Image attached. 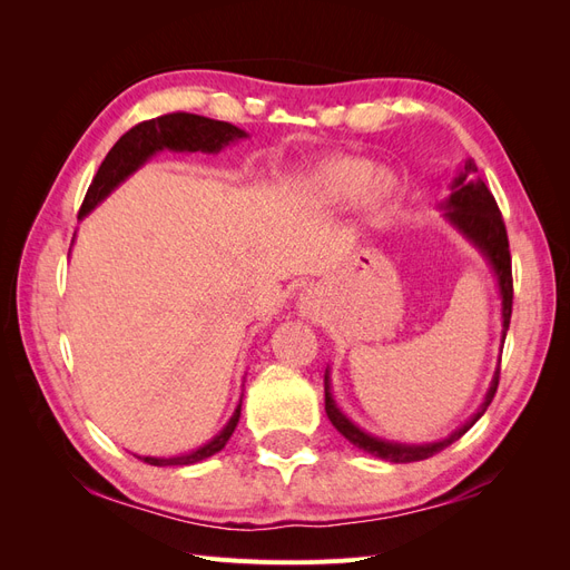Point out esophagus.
Segmentation results:
<instances>
[{"label": "esophagus", "instance_id": "esophagus-1", "mask_svg": "<svg viewBox=\"0 0 570 570\" xmlns=\"http://www.w3.org/2000/svg\"><path fill=\"white\" fill-rule=\"evenodd\" d=\"M316 295H314V292L312 289H308V292H304V295L299 297V308H302V314H306V316H312L314 312H316Z\"/></svg>", "mask_w": 570, "mask_h": 570}]
</instances>
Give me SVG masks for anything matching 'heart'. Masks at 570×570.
Returning a JSON list of instances; mask_svg holds the SVG:
<instances>
[{
  "label": "heart",
  "instance_id": "b5f03b06",
  "mask_svg": "<svg viewBox=\"0 0 570 570\" xmlns=\"http://www.w3.org/2000/svg\"><path fill=\"white\" fill-rule=\"evenodd\" d=\"M302 189L323 206H342L358 197L366 212L381 214L396 197V180L387 170H373V164L361 157H333L306 174Z\"/></svg>",
  "mask_w": 570,
  "mask_h": 570
}]
</instances>
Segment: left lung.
Listing matches in <instances>:
<instances>
[{
	"label": "left lung",
	"mask_w": 570,
	"mask_h": 570,
	"mask_svg": "<svg viewBox=\"0 0 570 570\" xmlns=\"http://www.w3.org/2000/svg\"><path fill=\"white\" fill-rule=\"evenodd\" d=\"M478 166L475 161H465L459 174L452 180V195L446 197L440 209L444 212V220L454 226L469 243L482 254L488 266L492 268L497 287H499V299H502V344L507 340V331L511 323V304H513V281H511V254H509V237L502 214H499V206L488 189V185L482 183L478 176ZM499 385V366L492 375L490 390L485 392V400H482L480 409L473 413V416L465 421L461 428H456L450 438L438 440V442H423V444H404V442H392L375 438L366 430H361L356 423H352L347 416H344L342 409L335 404L333 392H331V368H325L323 375V387H325V413L331 423L337 428V433L342 438H347L358 450H364L377 459H385L392 463H409V461H423L428 456H433L442 452L444 446H450L456 442L463 433L475 425V421L488 411L492 396Z\"/></svg>",
	"instance_id": "obj_1"
}]
</instances>
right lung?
I'll return each mask as SVG.
<instances>
[{
	"label": "right lung",
	"mask_w": 570,
	"mask_h": 570,
	"mask_svg": "<svg viewBox=\"0 0 570 570\" xmlns=\"http://www.w3.org/2000/svg\"><path fill=\"white\" fill-rule=\"evenodd\" d=\"M245 137L249 135L243 128L226 124V120H214V118L185 114V111L142 120V124H137L120 137L107 154V159L101 161L97 176L88 187V195H85L78 216L80 218L88 216L95 206L105 202L120 183L128 180L137 168H142L154 154H159L164 149L218 154L223 147H228L237 140H245ZM239 409H243V400H239L230 421L223 425L220 433L214 440L197 446L193 452L180 454V456H168V459L164 456H137V459H142L145 463H151V465H193L209 459L216 452H220L230 440V435L235 433L237 421H239Z\"/></svg>",
	"instance_id": "1"
}]
</instances>
